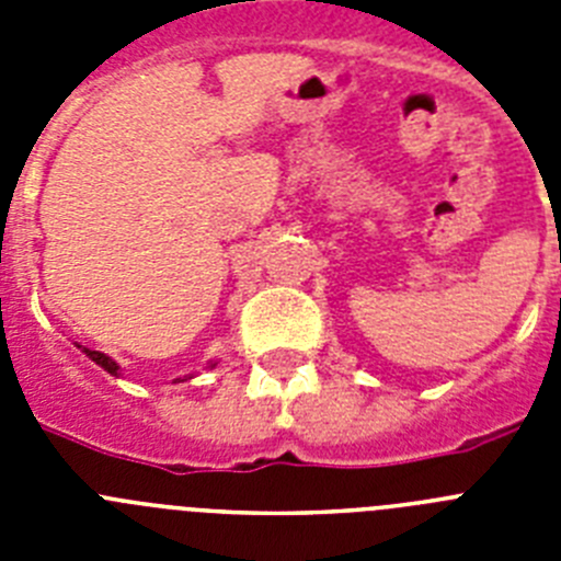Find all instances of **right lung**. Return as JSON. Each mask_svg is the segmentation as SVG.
Instances as JSON below:
<instances>
[{
    "mask_svg": "<svg viewBox=\"0 0 561 561\" xmlns=\"http://www.w3.org/2000/svg\"><path fill=\"white\" fill-rule=\"evenodd\" d=\"M76 345H78V342H76ZM78 348H81L83 354L89 356V359L95 362V365H101V368L106 370V374H112V376H121V365H117V362H114L112 356L101 354V351H92V348H87V345H78ZM210 368H216V362H210Z\"/></svg>",
    "mask_w": 561,
    "mask_h": 561,
    "instance_id": "right-lung-1",
    "label": "right lung"
}]
</instances>
